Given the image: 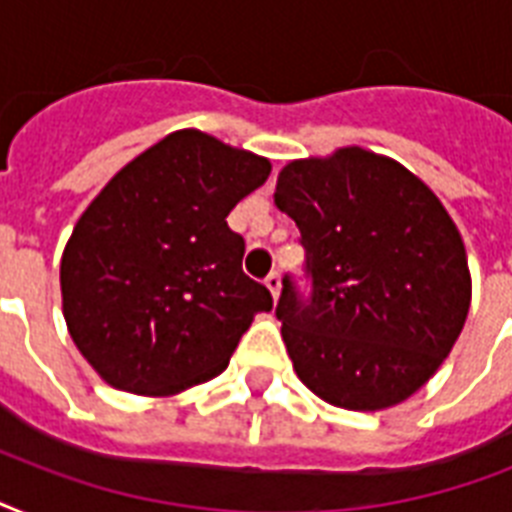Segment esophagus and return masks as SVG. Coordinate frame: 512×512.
<instances>
[{
	"label": "esophagus",
	"mask_w": 512,
	"mask_h": 512,
	"mask_svg": "<svg viewBox=\"0 0 512 512\" xmlns=\"http://www.w3.org/2000/svg\"><path fill=\"white\" fill-rule=\"evenodd\" d=\"M265 287H268V292L273 295V300H279V292H281V276L276 271L268 273L265 276Z\"/></svg>",
	"instance_id": "1"
}]
</instances>
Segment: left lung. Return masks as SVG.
Here are the masks:
<instances>
[{
    "label": "left lung",
    "mask_w": 512,
    "mask_h": 512,
    "mask_svg": "<svg viewBox=\"0 0 512 512\" xmlns=\"http://www.w3.org/2000/svg\"><path fill=\"white\" fill-rule=\"evenodd\" d=\"M276 207L300 228L303 295L284 276L276 316L297 377L327 404L388 409L444 364L470 308L457 225L420 177L340 148L279 172Z\"/></svg>",
    "instance_id": "8db88e82"
}]
</instances>
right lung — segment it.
<instances>
[{
  "label": "right lung",
  "mask_w": 512,
  "mask_h": 512,
  "mask_svg": "<svg viewBox=\"0 0 512 512\" xmlns=\"http://www.w3.org/2000/svg\"><path fill=\"white\" fill-rule=\"evenodd\" d=\"M271 175L263 156L180 130L135 156L84 209L60 260L63 316L95 372L175 396L223 372L271 292L241 271L225 217Z\"/></svg>",
  "instance_id": "right-lung-1"
}]
</instances>
